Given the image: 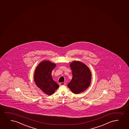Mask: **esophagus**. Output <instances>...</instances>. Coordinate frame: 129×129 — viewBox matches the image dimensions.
<instances>
[{"label": "esophagus", "mask_w": 129, "mask_h": 129, "mask_svg": "<svg viewBox=\"0 0 129 129\" xmlns=\"http://www.w3.org/2000/svg\"><path fill=\"white\" fill-rule=\"evenodd\" d=\"M65 83H59V85L60 86H63V85H65Z\"/></svg>", "instance_id": "esophagus-1"}]
</instances>
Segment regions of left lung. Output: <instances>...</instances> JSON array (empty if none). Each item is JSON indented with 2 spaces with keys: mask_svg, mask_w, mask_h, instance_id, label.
Instances as JSON below:
<instances>
[{
  "mask_svg": "<svg viewBox=\"0 0 129 129\" xmlns=\"http://www.w3.org/2000/svg\"><path fill=\"white\" fill-rule=\"evenodd\" d=\"M73 78L67 85L72 92L79 94L87 89L90 84L91 73L84 63L74 61L70 64Z\"/></svg>",
  "mask_w": 129,
  "mask_h": 129,
  "instance_id": "1",
  "label": "left lung"
}]
</instances>
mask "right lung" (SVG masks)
I'll return each mask as SVG.
<instances>
[{
	"mask_svg": "<svg viewBox=\"0 0 129 129\" xmlns=\"http://www.w3.org/2000/svg\"><path fill=\"white\" fill-rule=\"evenodd\" d=\"M56 66V64L49 61H43L39 64L34 72V80L36 84L48 95L53 94L59 87L53 80L51 74Z\"/></svg>",
	"mask_w": 129,
	"mask_h": 129,
	"instance_id": "obj_1",
	"label": "right lung"
}]
</instances>
